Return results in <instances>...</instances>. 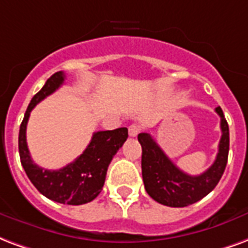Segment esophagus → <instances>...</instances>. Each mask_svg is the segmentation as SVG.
Wrapping results in <instances>:
<instances>
[{
    "label": "esophagus",
    "mask_w": 248,
    "mask_h": 248,
    "mask_svg": "<svg viewBox=\"0 0 248 248\" xmlns=\"http://www.w3.org/2000/svg\"><path fill=\"white\" fill-rule=\"evenodd\" d=\"M139 133H140V127H139L138 124H134L129 127V135H130V137H137Z\"/></svg>",
    "instance_id": "esophagus-1"
}]
</instances>
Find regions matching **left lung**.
I'll return each instance as SVG.
<instances>
[{
	"instance_id": "left-lung-1",
	"label": "left lung",
	"mask_w": 248,
	"mask_h": 248,
	"mask_svg": "<svg viewBox=\"0 0 248 248\" xmlns=\"http://www.w3.org/2000/svg\"><path fill=\"white\" fill-rule=\"evenodd\" d=\"M216 111L221 117L222 130L217 157L212 166L199 176H190L177 168L150 134L142 133L138 135L142 146L144 188L156 202L170 208H184L203 199L221 180L227 164L230 137L223 111L219 106L216 108Z\"/></svg>"
}]
</instances>
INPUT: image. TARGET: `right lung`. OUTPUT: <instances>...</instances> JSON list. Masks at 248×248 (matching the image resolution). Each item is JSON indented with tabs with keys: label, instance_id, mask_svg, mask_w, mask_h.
I'll use <instances>...</instances> for the list:
<instances>
[{
	"label": "right lung",
	"instance_id": "right-lung-1",
	"mask_svg": "<svg viewBox=\"0 0 248 248\" xmlns=\"http://www.w3.org/2000/svg\"><path fill=\"white\" fill-rule=\"evenodd\" d=\"M64 78L65 76L62 71L54 73L46 81L45 87L32 97L19 127L18 147L22 167L40 193L55 202L82 205L93 201L100 194L110 161L126 142L129 133L126 127L97 131L93 134L85 151L68 166L56 170H45L36 166L27 148L26 127L29 117L36 104L54 93L63 84Z\"/></svg>",
	"mask_w": 248,
	"mask_h": 248
}]
</instances>
